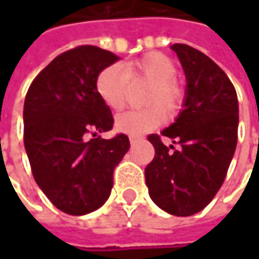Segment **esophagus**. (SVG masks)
<instances>
[{"mask_svg":"<svg viewBox=\"0 0 259 259\" xmlns=\"http://www.w3.org/2000/svg\"><path fill=\"white\" fill-rule=\"evenodd\" d=\"M141 140V137H130V143L131 144H135V143H138Z\"/></svg>","mask_w":259,"mask_h":259,"instance_id":"34e87169","label":"esophagus"}]
</instances>
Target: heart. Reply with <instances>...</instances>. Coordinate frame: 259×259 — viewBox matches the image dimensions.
<instances>
[{
	"instance_id": "obj_1",
	"label": "heart",
	"mask_w": 259,
	"mask_h": 259,
	"mask_svg": "<svg viewBox=\"0 0 259 259\" xmlns=\"http://www.w3.org/2000/svg\"><path fill=\"white\" fill-rule=\"evenodd\" d=\"M176 73V63L160 52L147 53L125 63L124 67L119 65L105 67L96 77V91L104 104L112 111L124 109L131 92V83L150 85L144 98V105L150 108L119 115L115 119V130L131 137L143 135L164 122V112L168 116L179 114L183 106L184 89L174 77Z\"/></svg>"
}]
</instances>
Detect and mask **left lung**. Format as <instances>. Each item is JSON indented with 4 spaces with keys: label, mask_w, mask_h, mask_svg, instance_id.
Wrapping results in <instances>:
<instances>
[{
    "label": "left lung",
    "mask_w": 259,
    "mask_h": 259,
    "mask_svg": "<svg viewBox=\"0 0 259 259\" xmlns=\"http://www.w3.org/2000/svg\"><path fill=\"white\" fill-rule=\"evenodd\" d=\"M171 49L187 79L184 109L161 135H148L155 155L145 167V183L160 209L190 216L210 203L224 184L238 141L239 106L232 82L210 57L187 45ZM161 136L179 148L165 147Z\"/></svg>",
    "instance_id": "obj_1"
}]
</instances>
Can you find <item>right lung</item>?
<instances>
[{"instance_id":"right-lung-1","label":"right lung","mask_w":259,"mask_h":259,"mask_svg":"<svg viewBox=\"0 0 259 259\" xmlns=\"http://www.w3.org/2000/svg\"><path fill=\"white\" fill-rule=\"evenodd\" d=\"M118 60L96 46L70 49L35 76L25 95L24 147L31 173L49 200L67 214L91 213L108 200L115 167L130 148L125 134L96 137L114 125L96 77Z\"/></svg>"}]
</instances>
